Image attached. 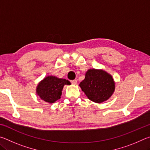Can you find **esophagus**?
<instances>
[{
  "instance_id": "esophagus-1",
  "label": "esophagus",
  "mask_w": 150,
  "mask_h": 150,
  "mask_svg": "<svg viewBox=\"0 0 150 150\" xmlns=\"http://www.w3.org/2000/svg\"><path fill=\"white\" fill-rule=\"evenodd\" d=\"M71 83L73 85H76V84H77V80L74 79V80L71 81Z\"/></svg>"
}]
</instances>
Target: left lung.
Returning <instances> with one entry per match:
<instances>
[{
	"label": "left lung",
	"mask_w": 150,
	"mask_h": 150,
	"mask_svg": "<svg viewBox=\"0 0 150 150\" xmlns=\"http://www.w3.org/2000/svg\"><path fill=\"white\" fill-rule=\"evenodd\" d=\"M81 89L91 100L101 103L108 100L115 91L112 76L103 70L89 69L79 84Z\"/></svg>",
	"instance_id": "obj_1"
}]
</instances>
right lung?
<instances>
[{
    "mask_svg": "<svg viewBox=\"0 0 150 150\" xmlns=\"http://www.w3.org/2000/svg\"><path fill=\"white\" fill-rule=\"evenodd\" d=\"M68 80L59 79L54 76H48L38 85L36 92L43 100L53 103L59 99L65 85H70Z\"/></svg>",
    "mask_w": 150,
    "mask_h": 150,
    "instance_id": "obj_1",
    "label": "right lung"
}]
</instances>
